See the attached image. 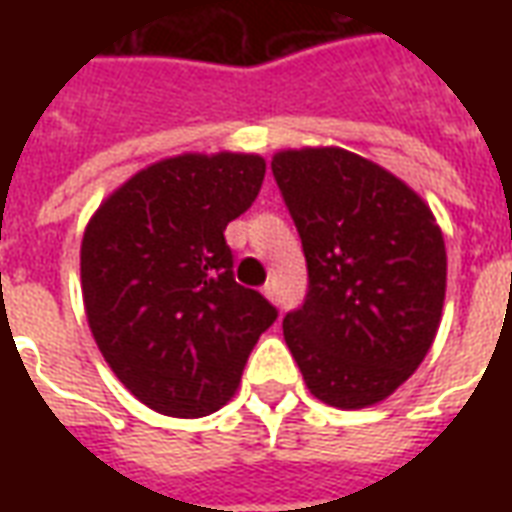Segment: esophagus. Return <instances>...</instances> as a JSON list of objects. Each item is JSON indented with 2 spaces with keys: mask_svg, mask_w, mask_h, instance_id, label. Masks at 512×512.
Here are the masks:
<instances>
[{
  "mask_svg": "<svg viewBox=\"0 0 512 512\" xmlns=\"http://www.w3.org/2000/svg\"><path fill=\"white\" fill-rule=\"evenodd\" d=\"M260 290H263V296H266L268 301H277V285H274V282H266Z\"/></svg>",
  "mask_w": 512,
  "mask_h": 512,
  "instance_id": "1",
  "label": "esophagus"
}]
</instances>
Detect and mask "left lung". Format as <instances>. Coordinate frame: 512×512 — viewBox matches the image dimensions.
I'll return each instance as SVG.
<instances>
[{
  "instance_id": "left-lung-1",
  "label": "left lung",
  "mask_w": 512,
  "mask_h": 512,
  "mask_svg": "<svg viewBox=\"0 0 512 512\" xmlns=\"http://www.w3.org/2000/svg\"><path fill=\"white\" fill-rule=\"evenodd\" d=\"M271 169L310 271L307 299L282 321L285 343L326 406H376L439 332L441 227L408 183L343 147L279 150Z\"/></svg>"
}]
</instances>
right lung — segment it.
I'll return each instance as SVG.
<instances>
[{
    "instance_id": "obj_1",
    "label": "right lung",
    "mask_w": 512,
    "mask_h": 512,
    "mask_svg": "<svg viewBox=\"0 0 512 512\" xmlns=\"http://www.w3.org/2000/svg\"><path fill=\"white\" fill-rule=\"evenodd\" d=\"M266 178L257 153L161 158L106 197L82 238V299L106 365L164 417L222 408L277 310L233 279L224 227Z\"/></svg>"
}]
</instances>
